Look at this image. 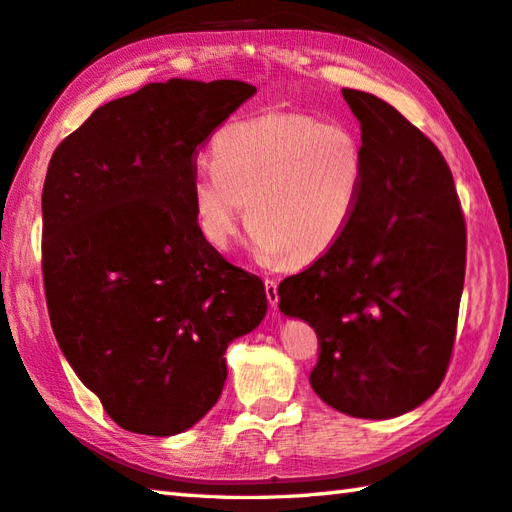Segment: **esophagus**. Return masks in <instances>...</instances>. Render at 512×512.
Segmentation results:
<instances>
[{"instance_id":"34e87169","label":"esophagus","mask_w":512,"mask_h":512,"mask_svg":"<svg viewBox=\"0 0 512 512\" xmlns=\"http://www.w3.org/2000/svg\"><path fill=\"white\" fill-rule=\"evenodd\" d=\"M265 294H267V300H269V305L271 307H278V283L274 278H267L265 280Z\"/></svg>"}]
</instances>
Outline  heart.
<instances>
[{
	"instance_id": "heart-1",
	"label": "heart",
	"mask_w": 512,
	"mask_h": 512,
	"mask_svg": "<svg viewBox=\"0 0 512 512\" xmlns=\"http://www.w3.org/2000/svg\"><path fill=\"white\" fill-rule=\"evenodd\" d=\"M212 163L198 165L190 194L198 232L227 249L245 221L260 263H314L358 210L367 154L347 123L274 110L216 134Z\"/></svg>"
}]
</instances>
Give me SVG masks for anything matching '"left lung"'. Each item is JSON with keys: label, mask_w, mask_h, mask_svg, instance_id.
<instances>
[{"label": "left lung", "mask_w": 512, "mask_h": 512, "mask_svg": "<svg viewBox=\"0 0 512 512\" xmlns=\"http://www.w3.org/2000/svg\"><path fill=\"white\" fill-rule=\"evenodd\" d=\"M342 97L367 154L358 210L325 256L280 283L278 307L316 329L318 398L384 420L431 398L451 364L466 223L435 143L369 92Z\"/></svg>", "instance_id": "8db88e82"}]
</instances>
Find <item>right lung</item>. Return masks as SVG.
Listing matches in <instances>:
<instances>
[{
  "mask_svg": "<svg viewBox=\"0 0 512 512\" xmlns=\"http://www.w3.org/2000/svg\"><path fill=\"white\" fill-rule=\"evenodd\" d=\"M256 95L243 81L148 83L52 154L41 271L52 331L121 429L176 435L221 398L223 353L267 311L258 276L194 221L198 148Z\"/></svg>",
  "mask_w": 512,
  "mask_h": 512,
  "instance_id": "add662e5",
  "label": "right lung"
}]
</instances>
